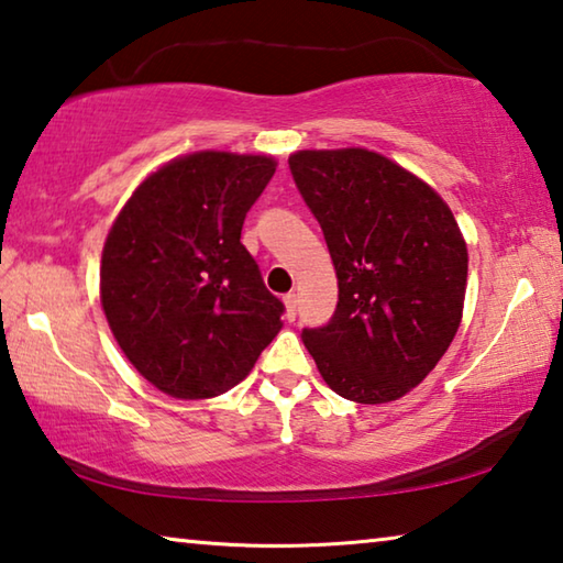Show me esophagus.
Returning a JSON list of instances; mask_svg holds the SVG:
<instances>
[{"label":"esophagus","instance_id":"34e87169","mask_svg":"<svg viewBox=\"0 0 563 563\" xmlns=\"http://www.w3.org/2000/svg\"><path fill=\"white\" fill-rule=\"evenodd\" d=\"M283 302H285V310H288V320H295V316H298V295L288 292L283 298Z\"/></svg>","mask_w":563,"mask_h":563}]
</instances>
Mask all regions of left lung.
<instances>
[{
    "label": "left lung",
    "mask_w": 563,
    "mask_h": 563,
    "mask_svg": "<svg viewBox=\"0 0 563 563\" xmlns=\"http://www.w3.org/2000/svg\"><path fill=\"white\" fill-rule=\"evenodd\" d=\"M325 235L338 305L302 342L340 397L393 402L432 373L462 320L466 245L434 190L365 148L288 158Z\"/></svg>",
    "instance_id": "obj_1"
}]
</instances>
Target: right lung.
Masks as SVG:
<instances>
[{
  "label": "right lung",
  "mask_w": 563,
  "mask_h": 563,
  "mask_svg": "<svg viewBox=\"0 0 563 563\" xmlns=\"http://www.w3.org/2000/svg\"><path fill=\"white\" fill-rule=\"evenodd\" d=\"M275 174L268 156L201 151L158 168L103 245L101 305L123 355L161 393L235 387L278 335L285 305L241 243Z\"/></svg>",
  "instance_id": "1"
}]
</instances>
